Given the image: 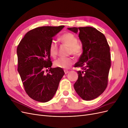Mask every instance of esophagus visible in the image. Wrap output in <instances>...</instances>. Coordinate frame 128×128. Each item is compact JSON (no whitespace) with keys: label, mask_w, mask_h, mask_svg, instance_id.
<instances>
[{"label":"esophagus","mask_w":128,"mask_h":128,"mask_svg":"<svg viewBox=\"0 0 128 128\" xmlns=\"http://www.w3.org/2000/svg\"><path fill=\"white\" fill-rule=\"evenodd\" d=\"M64 72L65 74H68L69 72V71L67 70H64Z\"/></svg>","instance_id":"esophagus-1"}]
</instances>
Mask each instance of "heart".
Here are the masks:
<instances>
[{
    "mask_svg": "<svg viewBox=\"0 0 128 128\" xmlns=\"http://www.w3.org/2000/svg\"><path fill=\"white\" fill-rule=\"evenodd\" d=\"M59 40L62 44L69 47L68 54H72L76 57L80 56L82 53V45L78 42V38L72 32H66L61 35ZM50 54L53 58H56L58 53V46L56 42L52 41L49 46ZM74 62L72 58H59L54 62V66L58 68L67 69Z\"/></svg>",
    "mask_w": 128,
    "mask_h": 128,
    "instance_id": "obj_1",
    "label": "heart"
}]
</instances>
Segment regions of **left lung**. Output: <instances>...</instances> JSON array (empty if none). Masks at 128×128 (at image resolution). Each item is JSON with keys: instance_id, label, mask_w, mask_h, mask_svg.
Returning a JSON list of instances; mask_svg holds the SVG:
<instances>
[{"instance_id": "1", "label": "left lung", "mask_w": 128, "mask_h": 128, "mask_svg": "<svg viewBox=\"0 0 128 128\" xmlns=\"http://www.w3.org/2000/svg\"><path fill=\"white\" fill-rule=\"evenodd\" d=\"M68 30L77 34L82 44L83 53L75 67H80L75 90L84 100L97 98L105 90L110 68V48L104 34L91 26L72 27Z\"/></svg>"}]
</instances>
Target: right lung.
Segmentation results:
<instances>
[{
	"label": "right lung",
	"mask_w": 128,
	"mask_h": 128,
	"mask_svg": "<svg viewBox=\"0 0 128 128\" xmlns=\"http://www.w3.org/2000/svg\"><path fill=\"white\" fill-rule=\"evenodd\" d=\"M64 26H44L31 30L18 46V70L27 94L36 101L46 102L52 99L64 74L61 68H51L48 50L53 37ZM46 68L49 69L46 75Z\"/></svg>",
	"instance_id": "add662e5"
}]
</instances>
